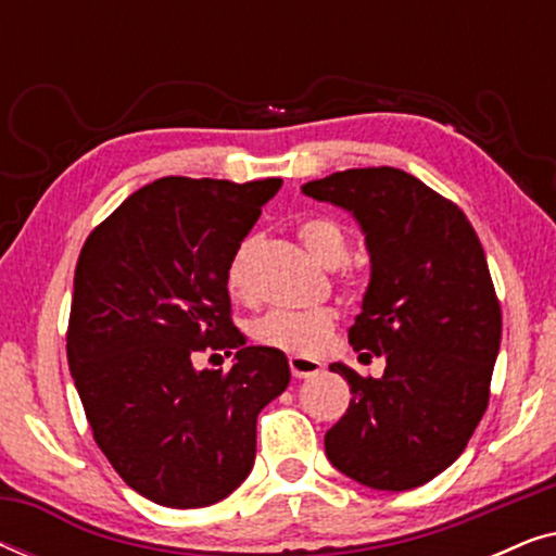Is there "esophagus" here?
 <instances>
[{
	"label": "esophagus",
	"mask_w": 556,
	"mask_h": 556,
	"mask_svg": "<svg viewBox=\"0 0 556 556\" xmlns=\"http://www.w3.org/2000/svg\"><path fill=\"white\" fill-rule=\"evenodd\" d=\"M288 364H291V375L295 379H308L321 371V364H318L316 359H308V356H291Z\"/></svg>",
	"instance_id": "esophagus-1"
}]
</instances>
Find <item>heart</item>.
Instances as JSON below:
<instances>
[{"instance_id": "1", "label": "heart", "mask_w": 556, "mask_h": 556, "mask_svg": "<svg viewBox=\"0 0 556 556\" xmlns=\"http://www.w3.org/2000/svg\"><path fill=\"white\" fill-rule=\"evenodd\" d=\"M299 238L308 253L326 268H339L349 257V238L337 219L331 217H308L299 225ZM255 240H242L235 250L230 263H227V291L235 299H248L250 295V257H253ZM337 314L331 308H311V311H286L276 308L255 318L250 324V337L257 344L278 349L286 354L314 356L329 344Z\"/></svg>"}]
</instances>
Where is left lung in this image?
Returning <instances> with one entry per match:
<instances>
[{
	"mask_svg": "<svg viewBox=\"0 0 556 556\" xmlns=\"http://www.w3.org/2000/svg\"><path fill=\"white\" fill-rule=\"evenodd\" d=\"M301 189L362 227L371 273L349 344L387 362L379 379L329 367L354 397L326 432V455L369 489H417L466 451L489 407L501 306L481 240L458 204L394 166L337 172Z\"/></svg>",
	"mask_w": 556,
	"mask_h": 556,
	"instance_id": "8db88e82",
	"label": "left lung"
}]
</instances>
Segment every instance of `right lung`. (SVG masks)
I'll use <instances>...</instances> for the list:
<instances>
[{
	"label": "right lung",
	"mask_w": 556,
	"mask_h": 556,
	"mask_svg": "<svg viewBox=\"0 0 556 556\" xmlns=\"http://www.w3.org/2000/svg\"><path fill=\"white\" fill-rule=\"evenodd\" d=\"M283 179L164 177L88 235L75 265L67 364L93 438L136 493L217 504L255 460L261 409L291 382L283 352L245 346L227 263ZM238 348L230 372L191 354Z\"/></svg>",
	"instance_id": "right-lung-1"
}]
</instances>
